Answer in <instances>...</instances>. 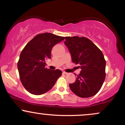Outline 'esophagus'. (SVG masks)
Segmentation results:
<instances>
[{
	"instance_id": "esophagus-1",
	"label": "esophagus",
	"mask_w": 125,
	"mask_h": 125,
	"mask_svg": "<svg viewBox=\"0 0 125 125\" xmlns=\"http://www.w3.org/2000/svg\"><path fill=\"white\" fill-rule=\"evenodd\" d=\"M62 74H67V73L66 72H64V71H63L62 72Z\"/></svg>"
}]
</instances>
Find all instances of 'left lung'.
Segmentation results:
<instances>
[{
  "label": "left lung",
  "mask_w": 125,
  "mask_h": 125,
  "mask_svg": "<svg viewBox=\"0 0 125 125\" xmlns=\"http://www.w3.org/2000/svg\"><path fill=\"white\" fill-rule=\"evenodd\" d=\"M64 44L71 52L73 63L79 64L81 73L69 87L76 95L89 97L101 89L106 77V61L102 52L84 37H65Z\"/></svg>",
  "instance_id": "obj_1"
}]
</instances>
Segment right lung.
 <instances>
[{
  "label": "right lung",
  "mask_w": 125,
  "mask_h": 125,
  "mask_svg": "<svg viewBox=\"0 0 125 125\" xmlns=\"http://www.w3.org/2000/svg\"><path fill=\"white\" fill-rule=\"evenodd\" d=\"M64 39L50 33L39 34L22 50L18 68L21 83L29 93L40 95L47 92L62 75L60 70L46 68L45 61L51 58L53 47Z\"/></svg>",
  "instance_id": "right-lung-1"
}]
</instances>
